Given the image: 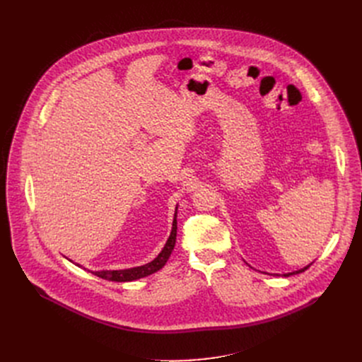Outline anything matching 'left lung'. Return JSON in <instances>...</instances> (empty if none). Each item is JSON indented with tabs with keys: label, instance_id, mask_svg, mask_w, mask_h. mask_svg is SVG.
<instances>
[{
	"label": "left lung",
	"instance_id": "8db88e82",
	"mask_svg": "<svg viewBox=\"0 0 362 362\" xmlns=\"http://www.w3.org/2000/svg\"><path fill=\"white\" fill-rule=\"evenodd\" d=\"M311 265V264H310ZM310 265H307V267H303V269H300V270H298V272H293V273H288V274H283L284 277H288V276H292V274H299V273H302V272H305Z\"/></svg>",
	"mask_w": 362,
	"mask_h": 362
}]
</instances>
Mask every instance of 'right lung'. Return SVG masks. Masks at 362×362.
<instances>
[{
	"mask_svg": "<svg viewBox=\"0 0 362 362\" xmlns=\"http://www.w3.org/2000/svg\"><path fill=\"white\" fill-rule=\"evenodd\" d=\"M176 235H177V220H176V214H175V220H173V227H171V233L170 238L167 239V243L163 248V251L160 252V255L145 265H141V267H135V269H127V270H105V272H90L95 276H98L101 279L105 280H111V281H130V280H136L145 276H149L152 273L158 272L160 269L164 267V264L167 262L171 251L175 248L176 243Z\"/></svg>",
	"mask_w": 362,
	"mask_h": 362,
	"instance_id": "add662e5",
	"label": "right lung"
}]
</instances>
